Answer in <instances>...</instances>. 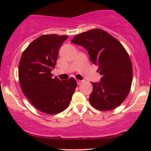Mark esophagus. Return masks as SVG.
<instances>
[{
  "instance_id": "esophagus-1",
  "label": "esophagus",
  "mask_w": 151,
  "mask_h": 151,
  "mask_svg": "<svg viewBox=\"0 0 151 151\" xmlns=\"http://www.w3.org/2000/svg\"><path fill=\"white\" fill-rule=\"evenodd\" d=\"M82 82V80H77V83H78V84H81Z\"/></svg>"
}]
</instances>
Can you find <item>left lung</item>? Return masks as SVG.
Returning a JSON list of instances; mask_svg holds the SVG:
<instances>
[{
    "label": "left lung",
    "mask_w": 151,
    "mask_h": 151,
    "mask_svg": "<svg viewBox=\"0 0 151 151\" xmlns=\"http://www.w3.org/2000/svg\"><path fill=\"white\" fill-rule=\"evenodd\" d=\"M88 51L90 60L98 67L102 78L91 82V104L100 111H110L122 103L133 81V67L122 45L104 30L91 29L76 36L71 40Z\"/></svg>",
    "instance_id": "left-lung-1"
}]
</instances>
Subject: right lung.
I'll list each match as a JSON object with an SVG mask.
<instances>
[{"instance_id": "right-lung-1", "label": "right lung", "mask_w": 151, "mask_h": 151, "mask_svg": "<svg viewBox=\"0 0 151 151\" xmlns=\"http://www.w3.org/2000/svg\"><path fill=\"white\" fill-rule=\"evenodd\" d=\"M67 38L56 34L38 37L23 51L18 66L22 93L35 108L47 114L65 111L77 87L73 78L61 81L51 73L59 49Z\"/></svg>"}]
</instances>
